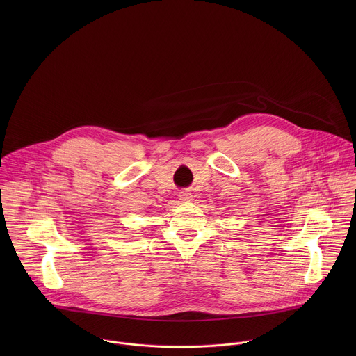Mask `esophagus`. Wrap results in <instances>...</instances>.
Here are the masks:
<instances>
[{"mask_svg": "<svg viewBox=\"0 0 356 356\" xmlns=\"http://www.w3.org/2000/svg\"><path fill=\"white\" fill-rule=\"evenodd\" d=\"M178 196H179V200H182V202H191V200L193 199V196H192V193H191V191H189V189L181 191Z\"/></svg>", "mask_w": 356, "mask_h": 356, "instance_id": "esophagus-1", "label": "esophagus"}]
</instances>
